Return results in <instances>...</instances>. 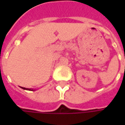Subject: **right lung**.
Returning a JSON list of instances; mask_svg holds the SVG:
<instances>
[{
  "label": "right lung",
  "mask_w": 125,
  "mask_h": 125,
  "mask_svg": "<svg viewBox=\"0 0 125 125\" xmlns=\"http://www.w3.org/2000/svg\"><path fill=\"white\" fill-rule=\"evenodd\" d=\"M22 88H23V89H24V90H31V91H35V90H33V89H29V88H23V87H22Z\"/></svg>",
  "instance_id": "1"
}]
</instances>
